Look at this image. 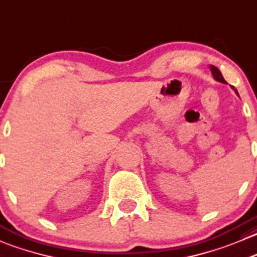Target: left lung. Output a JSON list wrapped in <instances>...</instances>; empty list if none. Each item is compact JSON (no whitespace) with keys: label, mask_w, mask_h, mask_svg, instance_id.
<instances>
[{"label":"left lung","mask_w":257,"mask_h":257,"mask_svg":"<svg viewBox=\"0 0 257 257\" xmlns=\"http://www.w3.org/2000/svg\"><path fill=\"white\" fill-rule=\"evenodd\" d=\"M210 69H211V73H212V76H213V79H215L216 81H218V83H222V84H227V83H226V80H225V79H223V76H222V74H221V71L218 70V69L216 68V66H213V65H210ZM231 88H232L233 90H235V93L237 94V96H238V93H237V90H236V89L233 88V86H231Z\"/></svg>","instance_id":"1"}]
</instances>
